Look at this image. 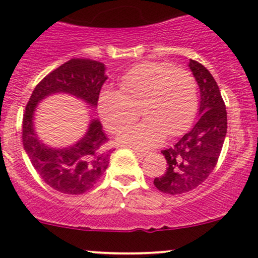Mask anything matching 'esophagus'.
Instances as JSON below:
<instances>
[{
    "instance_id": "34e87169",
    "label": "esophagus",
    "mask_w": 258,
    "mask_h": 258,
    "mask_svg": "<svg viewBox=\"0 0 258 258\" xmlns=\"http://www.w3.org/2000/svg\"><path fill=\"white\" fill-rule=\"evenodd\" d=\"M134 152H135V154L138 155V156H141V157H143V156H146V155L149 154L148 151H141V150H134Z\"/></svg>"
}]
</instances>
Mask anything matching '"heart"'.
I'll return each instance as SVG.
<instances>
[{"mask_svg": "<svg viewBox=\"0 0 258 258\" xmlns=\"http://www.w3.org/2000/svg\"><path fill=\"white\" fill-rule=\"evenodd\" d=\"M198 107L195 77L167 62H144L119 80V91L104 88L98 110L104 125L118 133L134 123L138 109L145 121L125 129L119 141L134 148H151L181 135L192 124Z\"/></svg>", "mask_w": 258, "mask_h": 258, "instance_id": "b5f03b06", "label": "heart"}]
</instances>
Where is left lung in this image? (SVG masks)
Returning a JSON list of instances; mask_svg holds the SVG:
<instances>
[{
  "mask_svg": "<svg viewBox=\"0 0 258 258\" xmlns=\"http://www.w3.org/2000/svg\"><path fill=\"white\" fill-rule=\"evenodd\" d=\"M189 69L201 91V115L190 132L161 151L167 170L154 184L168 195L189 192L206 181L217 166L228 129L225 103L214 77L196 60H190Z\"/></svg>",
  "mask_w": 258,
  "mask_h": 258,
  "instance_id": "obj_1",
  "label": "left lung"
}]
</instances>
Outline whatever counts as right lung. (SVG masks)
<instances>
[{
    "instance_id": "right-lung-1",
    "label": "right lung",
    "mask_w": 258,
    "mask_h": 258,
    "mask_svg": "<svg viewBox=\"0 0 258 258\" xmlns=\"http://www.w3.org/2000/svg\"><path fill=\"white\" fill-rule=\"evenodd\" d=\"M107 80L104 63L91 59H71L46 75L33 91L23 115L22 139L33 167L46 184L65 195H82L106 172L110 154L108 138L98 119H92L87 133L73 146L52 149L38 139L33 119L37 104L52 93H69L97 107Z\"/></svg>"
}]
</instances>
